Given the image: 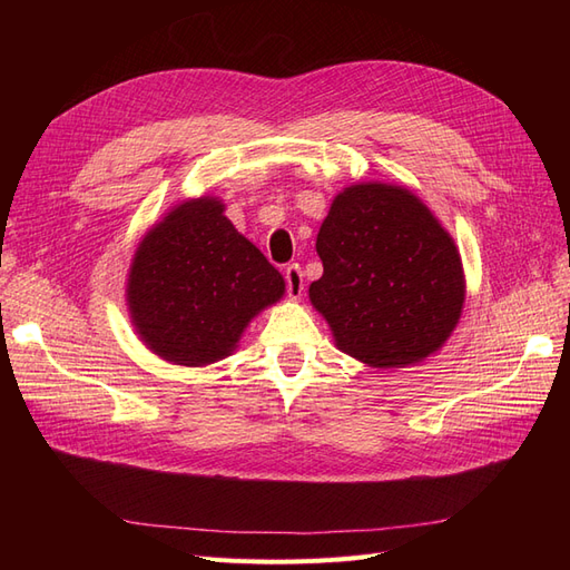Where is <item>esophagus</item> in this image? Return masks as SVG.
<instances>
[{
  "label": "esophagus",
  "mask_w": 570,
  "mask_h": 570,
  "mask_svg": "<svg viewBox=\"0 0 570 570\" xmlns=\"http://www.w3.org/2000/svg\"><path fill=\"white\" fill-rule=\"evenodd\" d=\"M285 285H287V297L289 299H299L302 292H304V275H302V268L289 264L285 268Z\"/></svg>",
  "instance_id": "1"
}]
</instances>
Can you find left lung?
Returning a JSON list of instances; mask_svg holds the SVG:
<instances>
[{
    "label": "left lung",
    "mask_w": 570,
    "mask_h": 570,
    "mask_svg": "<svg viewBox=\"0 0 570 570\" xmlns=\"http://www.w3.org/2000/svg\"><path fill=\"white\" fill-rule=\"evenodd\" d=\"M323 275L308 297L337 347L375 368H402L450 337L463 306L461 258L409 189L383 183L340 193L318 230Z\"/></svg>",
    "instance_id": "left-lung-1"
}]
</instances>
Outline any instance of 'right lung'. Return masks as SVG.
I'll list each match as a JSON object with an SVG mask.
<instances>
[{
  "label": "right lung",
  "mask_w": 570,
  "mask_h": 570,
  "mask_svg": "<svg viewBox=\"0 0 570 570\" xmlns=\"http://www.w3.org/2000/svg\"><path fill=\"white\" fill-rule=\"evenodd\" d=\"M285 292L283 275L216 199L176 206L137 247L128 304L154 354L180 366L228 356L247 323Z\"/></svg>",
  "instance_id": "add662e5"
}]
</instances>
